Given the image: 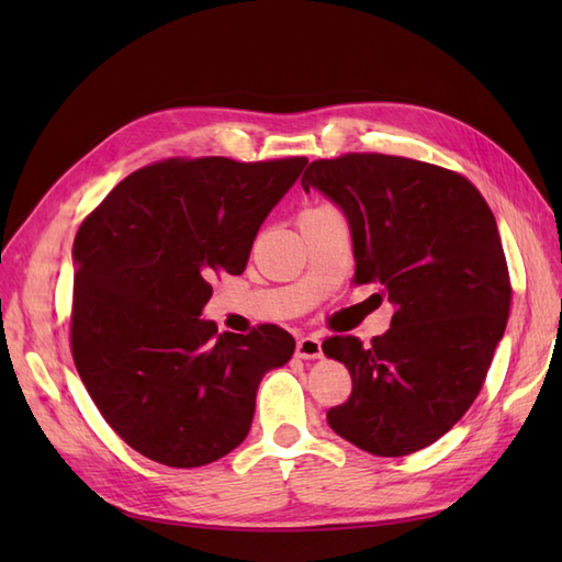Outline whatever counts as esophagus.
Wrapping results in <instances>:
<instances>
[{
    "label": "esophagus",
    "instance_id": "34e87169",
    "mask_svg": "<svg viewBox=\"0 0 562 562\" xmlns=\"http://www.w3.org/2000/svg\"><path fill=\"white\" fill-rule=\"evenodd\" d=\"M297 356L300 359H321V339L316 335H307L297 339Z\"/></svg>",
    "mask_w": 562,
    "mask_h": 562
}]
</instances>
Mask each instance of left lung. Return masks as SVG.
Returning <instances> with one entry per match:
<instances>
[{
    "label": "left lung",
    "mask_w": 562,
    "mask_h": 562,
    "mask_svg": "<svg viewBox=\"0 0 562 562\" xmlns=\"http://www.w3.org/2000/svg\"><path fill=\"white\" fill-rule=\"evenodd\" d=\"M302 187L345 211L353 283L384 285L394 304L370 347L351 335L323 342L351 375L349 398L326 415L330 429L380 457L427 448L481 394L512 310L495 215L464 176L378 151L312 161Z\"/></svg>",
    "instance_id": "1"
}]
</instances>
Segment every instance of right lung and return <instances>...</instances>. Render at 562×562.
<instances>
[{
  "label": "right lung",
  "instance_id": "1",
  "mask_svg": "<svg viewBox=\"0 0 562 562\" xmlns=\"http://www.w3.org/2000/svg\"><path fill=\"white\" fill-rule=\"evenodd\" d=\"M307 157L164 159L119 182L75 236L70 349L114 434L151 462L211 464L248 436L267 370L293 335H217L211 281L244 274L260 225Z\"/></svg>",
  "mask_w": 562,
  "mask_h": 562
}]
</instances>
